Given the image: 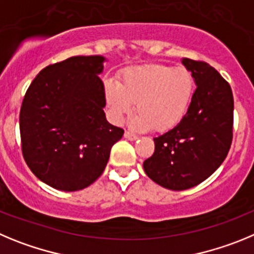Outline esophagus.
Listing matches in <instances>:
<instances>
[{
	"instance_id": "obj_1",
	"label": "esophagus",
	"mask_w": 254,
	"mask_h": 254,
	"mask_svg": "<svg viewBox=\"0 0 254 254\" xmlns=\"http://www.w3.org/2000/svg\"><path fill=\"white\" fill-rule=\"evenodd\" d=\"M124 136L127 139V140H131V141H134L138 139V136H136L135 134H132V132H129V131H125Z\"/></svg>"
}]
</instances>
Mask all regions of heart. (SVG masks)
Masks as SVG:
<instances>
[{
	"label": "heart",
	"instance_id": "heart-1",
	"mask_svg": "<svg viewBox=\"0 0 254 254\" xmlns=\"http://www.w3.org/2000/svg\"><path fill=\"white\" fill-rule=\"evenodd\" d=\"M192 93L191 72L161 64L130 67L120 82L106 79L104 83L105 102L114 122H123L135 104L138 114L129 124L136 130L172 129L186 114Z\"/></svg>",
	"mask_w": 254,
	"mask_h": 254
}]
</instances>
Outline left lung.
<instances>
[{"label":"left lung","mask_w":254,"mask_h":254,"mask_svg":"<svg viewBox=\"0 0 254 254\" xmlns=\"http://www.w3.org/2000/svg\"><path fill=\"white\" fill-rule=\"evenodd\" d=\"M196 90L186 115L162 135L143 168L148 177L173 191L197 186L218 170L233 138L234 101L229 83L204 62L185 58Z\"/></svg>","instance_id":"8db88e82"}]
</instances>
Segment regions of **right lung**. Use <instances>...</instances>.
<instances>
[{
	"mask_svg": "<svg viewBox=\"0 0 254 254\" xmlns=\"http://www.w3.org/2000/svg\"><path fill=\"white\" fill-rule=\"evenodd\" d=\"M102 56L70 57L48 65L27 88L20 111L24 159L44 184L86 189L104 172L124 130L106 120Z\"/></svg>",
	"mask_w": 254,
	"mask_h": 254,
	"instance_id": "1",
	"label": "right lung"
}]
</instances>
